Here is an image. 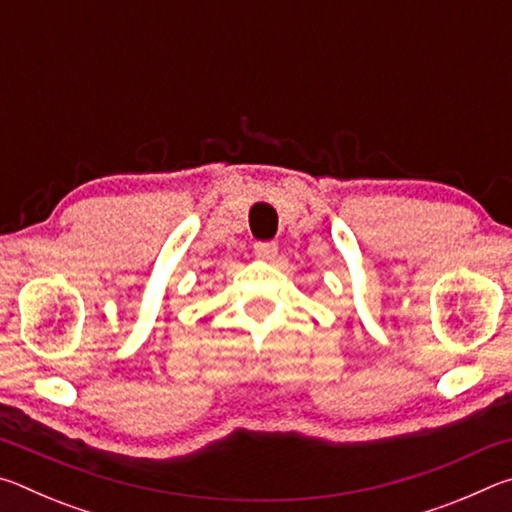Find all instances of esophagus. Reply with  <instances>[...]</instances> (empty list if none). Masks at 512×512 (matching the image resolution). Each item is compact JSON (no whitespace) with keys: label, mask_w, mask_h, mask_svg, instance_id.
Segmentation results:
<instances>
[{"label":"esophagus","mask_w":512,"mask_h":512,"mask_svg":"<svg viewBox=\"0 0 512 512\" xmlns=\"http://www.w3.org/2000/svg\"><path fill=\"white\" fill-rule=\"evenodd\" d=\"M253 250L259 259H273L277 255V244H273V241H255Z\"/></svg>","instance_id":"obj_1"}]
</instances>
